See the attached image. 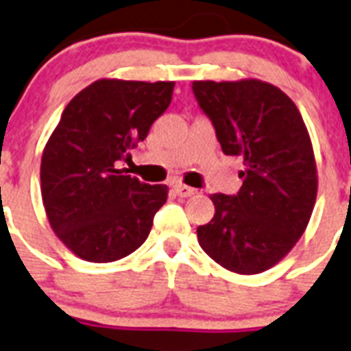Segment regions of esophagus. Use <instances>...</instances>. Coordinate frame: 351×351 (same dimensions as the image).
Here are the masks:
<instances>
[{
	"label": "esophagus",
	"instance_id": "34e87169",
	"mask_svg": "<svg viewBox=\"0 0 351 351\" xmlns=\"http://www.w3.org/2000/svg\"><path fill=\"white\" fill-rule=\"evenodd\" d=\"M175 191H176V194L180 196V198H189V196L196 194V189H193V187H189V185H184V184H176Z\"/></svg>",
	"mask_w": 351,
	"mask_h": 351
}]
</instances>
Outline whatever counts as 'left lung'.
Listing matches in <instances>:
<instances>
[{
  "label": "left lung",
  "instance_id": "left-lung-1",
  "mask_svg": "<svg viewBox=\"0 0 351 351\" xmlns=\"http://www.w3.org/2000/svg\"><path fill=\"white\" fill-rule=\"evenodd\" d=\"M225 155L241 157L243 187L235 196L210 194L216 207L198 226L212 261L239 275L269 269L303 235L317 196L311 135L293 99L257 78L193 82Z\"/></svg>",
  "mask_w": 351,
  "mask_h": 351
}]
</instances>
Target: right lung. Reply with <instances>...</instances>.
<instances>
[{
    "label": "right lung",
    "instance_id": "add662e5",
    "mask_svg": "<svg viewBox=\"0 0 351 351\" xmlns=\"http://www.w3.org/2000/svg\"><path fill=\"white\" fill-rule=\"evenodd\" d=\"M175 82L101 78L67 103L40 160L49 226L87 262H114L148 239L167 185L123 175L117 162L169 107Z\"/></svg>",
    "mask_w": 351,
    "mask_h": 351
}]
</instances>
